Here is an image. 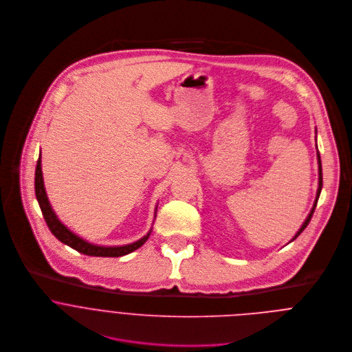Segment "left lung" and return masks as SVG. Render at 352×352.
I'll list each match as a JSON object with an SVG mask.
<instances>
[{"label":"left lung","instance_id":"8db88e82","mask_svg":"<svg viewBox=\"0 0 352 352\" xmlns=\"http://www.w3.org/2000/svg\"><path fill=\"white\" fill-rule=\"evenodd\" d=\"M317 160H318V190H317V195H316V201H314V205H313V208H311V210H310V213H309V216H307V219L305 220V223L302 224V227H300V230L296 232V234L292 237V240H295L299 234H302L303 231H305V228L309 226V223H310V220H311V217H313V213H314V210H316V206H317V202H318V198H320V194H321V190H322V165H321V157H320V153L317 151ZM291 240V241H292Z\"/></svg>","mask_w":352,"mask_h":352}]
</instances>
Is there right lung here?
<instances>
[{
	"instance_id": "add662e5",
	"label": "right lung",
	"mask_w": 352,
	"mask_h": 352,
	"mask_svg": "<svg viewBox=\"0 0 352 352\" xmlns=\"http://www.w3.org/2000/svg\"><path fill=\"white\" fill-rule=\"evenodd\" d=\"M35 195L39 204V208L42 210L43 219L50 230V232L54 234L61 243L72 247L74 250L85 254V255H90V256H122L126 255L135 250H138L139 247H142L146 240L148 239V236L151 234V230L148 231V234L143 236L142 239L131 243V244H125V245H98V244H93L89 243L87 240L79 237L78 234H74L71 230H68L56 216L54 210L52 209V205L47 199L46 195V190H45V184H43V177H42V166H41V154L39 158L36 161V169H35Z\"/></svg>"
}]
</instances>
